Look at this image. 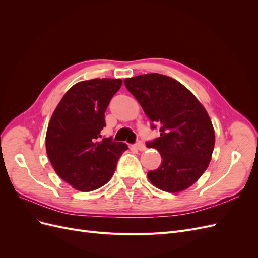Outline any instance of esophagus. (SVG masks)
I'll list each match as a JSON object with an SVG mask.
<instances>
[{
	"label": "esophagus",
	"mask_w": 258,
	"mask_h": 258,
	"mask_svg": "<svg viewBox=\"0 0 258 258\" xmlns=\"http://www.w3.org/2000/svg\"><path fill=\"white\" fill-rule=\"evenodd\" d=\"M134 147L136 148V150H138V151H145V145H144V143L143 142H141V141H138L135 145H134Z\"/></svg>",
	"instance_id": "34e87169"
}]
</instances>
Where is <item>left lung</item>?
<instances>
[{
  "label": "left lung",
  "instance_id": "8db88e82",
  "mask_svg": "<svg viewBox=\"0 0 258 258\" xmlns=\"http://www.w3.org/2000/svg\"><path fill=\"white\" fill-rule=\"evenodd\" d=\"M160 137L147 147L161 155V165L147 176L157 188L177 192L204 174L212 157L215 135L205 107L192 93L169 76L151 73L123 81Z\"/></svg>",
  "mask_w": 258,
  "mask_h": 258
}]
</instances>
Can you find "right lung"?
I'll use <instances>...</instances> for the list:
<instances>
[{
  "label": "right lung",
  "instance_id": "right-lung-1",
  "mask_svg": "<svg viewBox=\"0 0 258 258\" xmlns=\"http://www.w3.org/2000/svg\"><path fill=\"white\" fill-rule=\"evenodd\" d=\"M120 79L83 81L70 88L54 110L46 132V152L56 173L81 191L105 185L127 144L103 138L104 114L121 87Z\"/></svg>",
  "mask_w": 258,
  "mask_h": 258
}]
</instances>
